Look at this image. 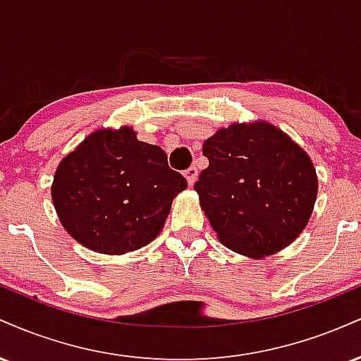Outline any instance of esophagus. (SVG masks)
<instances>
[{
  "mask_svg": "<svg viewBox=\"0 0 361 361\" xmlns=\"http://www.w3.org/2000/svg\"><path fill=\"white\" fill-rule=\"evenodd\" d=\"M197 175H198V171H197V168H195V166H190L188 169H185V178H186V181H188L190 186L195 183V180H197Z\"/></svg>",
  "mask_w": 361,
  "mask_h": 361,
  "instance_id": "34e87169",
  "label": "esophagus"
}]
</instances>
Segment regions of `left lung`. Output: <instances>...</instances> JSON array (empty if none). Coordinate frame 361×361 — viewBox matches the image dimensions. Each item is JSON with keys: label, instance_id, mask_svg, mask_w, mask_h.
I'll return each mask as SVG.
<instances>
[{"label": "left lung", "instance_id": "8db88e82", "mask_svg": "<svg viewBox=\"0 0 361 361\" xmlns=\"http://www.w3.org/2000/svg\"><path fill=\"white\" fill-rule=\"evenodd\" d=\"M195 183L219 241L264 258L299 238L312 215L317 175L307 152L268 122L233 123L204 142Z\"/></svg>", "mask_w": 361, "mask_h": 361}]
</instances>
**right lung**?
I'll return each instance as SVG.
<instances>
[{
	"label": "right lung",
	"instance_id": "right-lung-1",
	"mask_svg": "<svg viewBox=\"0 0 361 361\" xmlns=\"http://www.w3.org/2000/svg\"><path fill=\"white\" fill-rule=\"evenodd\" d=\"M186 180L166 152L142 142L134 128H98L61 161L52 202L68 234L88 250L123 255L163 231Z\"/></svg>",
	"mask_w": 361,
	"mask_h": 361
}]
</instances>
